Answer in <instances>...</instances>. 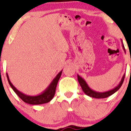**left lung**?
<instances>
[{
    "label": "left lung",
    "mask_w": 131,
    "mask_h": 131,
    "mask_svg": "<svg viewBox=\"0 0 131 131\" xmlns=\"http://www.w3.org/2000/svg\"><path fill=\"white\" fill-rule=\"evenodd\" d=\"M122 43H123V49H124V52H126L125 48H124L123 43L122 42ZM124 78H125V74L123 75L122 79H121V80L120 81L119 84L118 85V86L116 87V88H114L113 89L110 90V91H109L105 92H96V91H93V90H92L89 87V85H88V84L86 83V82H85V81L81 77V76H79V75L78 74V82H79V84H80L81 87L82 88V89L84 92L87 95L89 96V97H93V98H95V99L106 98V97H109V96L112 95V94H113L114 93H115L116 92L118 91V90L119 89V88L121 87V85H122L123 83V81H124Z\"/></svg>",
    "instance_id": "left-lung-1"
}]
</instances>
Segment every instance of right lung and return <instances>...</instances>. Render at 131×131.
<instances>
[{
	"mask_svg": "<svg viewBox=\"0 0 131 131\" xmlns=\"http://www.w3.org/2000/svg\"><path fill=\"white\" fill-rule=\"evenodd\" d=\"M61 73H62V70L57 75V76L53 79L52 82L49 85V86L43 92L42 94L36 96H30L27 95L25 94H23L22 92L18 91L13 86V85L11 83L10 79H9V77L8 76V74L7 73V79H8V83L10 84L11 88L17 94V95L20 98L23 102L25 103H29L31 105H40L43 104V103H48L53 99L54 97V95L55 93V90H56L57 85L58 83V80H59L60 78Z\"/></svg>",
	"mask_w": 131,
	"mask_h": 131,
	"instance_id": "add662e5",
	"label": "right lung"
}]
</instances>
